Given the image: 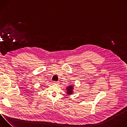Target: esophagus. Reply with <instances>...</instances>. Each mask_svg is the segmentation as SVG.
<instances>
[{"label": "esophagus", "mask_w": 127, "mask_h": 127, "mask_svg": "<svg viewBox=\"0 0 127 127\" xmlns=\"http://www.w3.org/2000/svg\"><path fill=\"white\" fill-rule=\"evenodd\" d=\"M53 83L54 84H57L58 83V81H53Z\"/></svg>", "instance_id": "esophagus-1"}]
</instances>
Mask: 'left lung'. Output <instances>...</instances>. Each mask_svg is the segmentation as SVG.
Here are the masks:
<instances>
[{
  "mask_svg": "<svg viewBox=\"0 0 127 127\" xmlns=\"http://www.w3.org/2000/svg\"><path fill=\"white\" fill-rule=\"evenodd\" d=\"M72 88H73V87H72V86H68V87L67 88V93L68 95H71L72 94Z\"/></svg>",
  "mask_w": 127,
  "mask_h": 127,
  "instance_id": "8db88e82",
  "label": "left lung"
}]
</instances>
